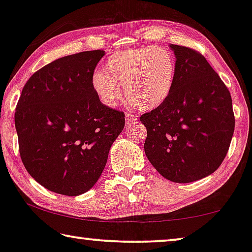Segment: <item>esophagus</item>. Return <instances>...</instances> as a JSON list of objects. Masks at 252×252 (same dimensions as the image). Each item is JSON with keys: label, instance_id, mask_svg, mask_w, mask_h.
Returning a JSON list of instances; mask_svg holds the SVG:
<instances>
[{"label": "esophagus", "instance_id": "esophagus-1", "mask_svg": "<svg viewBox=\"0 0 252 252\" xmlns=\"http://www.w3.org/2000/svg\"><path fill=\"white\" fill-rule=\"evenodd\" d=\"M137 120V116L134 115V114H132V113H130V112H126V125H132V123L136 121Z\"/></svg>", "mask_w": 252, "mask_h": 252}]
</instances>
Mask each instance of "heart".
Returning a JSON list of instances; mask_svg holds the SVG:
<instances>
[{"instance_id": "b5f03b06", "label": "heart", "mask_w": 252, "mask_h": 252, "mask_svg": "<svg viewBox=\"0 0 252 252\" xmlns=\"http://www.w3.org/2000/svg\"><path fill=\"white\" fill-rule=\"evenodd\" d=\"M176 63L173 54L162 46L127 48L114 53L103 71L92 76V88L106 107H115L125 97L142 111L158 107L174 87Z\"/></svg>"}]
</instances>
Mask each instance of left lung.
<instances>
[{
	"mask_svg": "<svg viewBox=\"0 0 252 252\" xmlns=\"http://www.w3.org/2000/svg\"><path fill=\"white\" fill-rule=\"evenodd\" d=\"M176 58L168 98L140 116L145 153L160 175L188 183L212 174L226 156L235 119L231 94L207 60L193 48L171 45Z\"/></svg>",
	"mask_w": 252,
	"mask_h": 252,
	"instance_id": "obj_1",
	"label": "left lung"
}]
</instances>
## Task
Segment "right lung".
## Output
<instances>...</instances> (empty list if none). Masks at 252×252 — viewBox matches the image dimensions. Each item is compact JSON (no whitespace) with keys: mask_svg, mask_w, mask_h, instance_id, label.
I'll return each mask as SVG.
<instances>
[{"mask_svg":"<svg viewBox=\"0 0 252 252\" xmlns=\"http://www.w3.org/2000/svg\"><path fill=\"white\" fill-rule=\"evenodd\" d=\"M103 50L63 56L36 71L22 89L14 123L19 153L39 185L64 196L92 189L126 125L92 88Z\"/></svg>","mask_w":252,"mask_h":252,"instance_id":"1","label":"right lung"}]
</instances>
